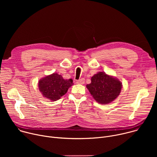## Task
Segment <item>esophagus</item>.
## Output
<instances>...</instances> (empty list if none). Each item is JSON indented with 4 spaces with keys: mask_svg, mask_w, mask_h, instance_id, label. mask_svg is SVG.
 Wrapping results in <instances>:
<instances>
[{
    "mask_svg": "<svg viewBox=\"0 0 157 157\" xmlns=\"http://www.w3.org/2000/svg\"><path fill=\"white\" fill-rule=\"evenodd\" d=\"M84 78H81L76 81V83L78 84H83L84 83Z\"/></svg>",
    "mask_w": 157,
    "mask_h": 157,
    "instance_id": "obj_1",
    "label": "esophagus"
}]
</instances>
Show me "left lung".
<instances>
[{"instance_id": "left-lung-1", "label": "left lung", "mask_w": 157, "mask_h": 157, "mask_svg": "<svg viewBox=\"0 0 157 157\" xmlns=\"http://www.w3.org/2000/svg\"><path fill=\"white\" fill-rule=\"evenodd\" d=\"M87 88L99 103L107 104L116 99L121 93L122 83L103 72H99L91 78V83Z\"/></svg>"}]
</instances>
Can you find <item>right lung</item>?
<instances>
[{
    "mask_svg": "<svg viewBox=\"0 0 157 157\" xmlns=\"http://www.w3.org/2000/svg\"><path fill=\"white\" fill-rule=\"evenodd\" d=\"M73 84L72 79H64L57 73L46 76L38 82L39 90L43 96L53 101L59 99Z\"/></svg>",
    "mask_w": 157,
    "mask_h": 157,
    "instance_id": "right-lung-1",
    "label": "right lung"
}]
</instances>
